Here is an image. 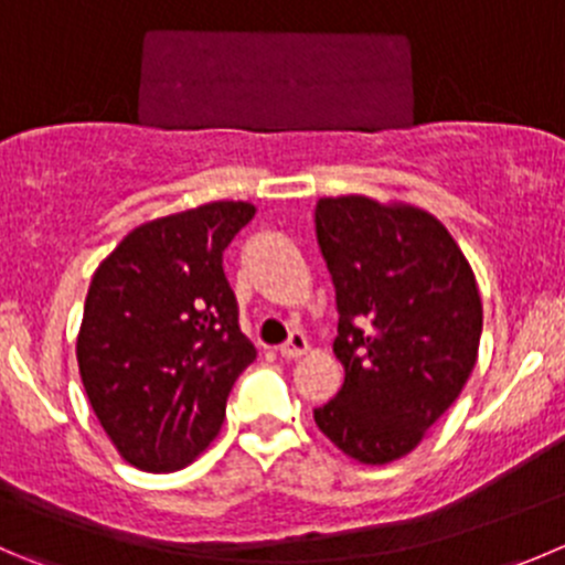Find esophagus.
<instances>
[{
    "instance_id": "1",
    "label": "esophagus",
    "mask_w": 565,
    "mask_h": 565,
    "mask_svg": "<svg viewBox=\"0 0 565 565\" xmlns=\"http://www.w3.org/2000/svg\"><path fill=\"white\" fill-rule=\"evenodd\" d=\"M307 351H309V340L300 334V331H292V334H289V340L278 348V354H281L284 360H298V356H303Z\"/></svg>"
}]
</instances>
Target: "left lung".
Masks as SVG:
<instances>
[{"label":"left lung","mask_w":565,"mask_h":565,"mask_svg":"<svg viewBox=\"0 0 565 565\" xmlns=\"http://www.w3.org/2000/svg\"><path fill=\"white\" fill-rule=\"evenodd\" d=\"M315 234L334 281V356L345 367L315 424L351 460H402L477 365V278L446 225L418 205L320 198Z\"/></svg>","instance_id":"1"}]
</instances>
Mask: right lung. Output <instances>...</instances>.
Here are the masks:
<instances>
[{"instance_id": "1", "label": "right lung", "mask_w": 565, "mask_h": 565, "mask_svg": "<svg viewBox=\"0 0 565 565\" xmlns=\"http://www.w3.org/2000/svg\"><path fill=\"white\" fill-rule=\"evenodd\" d=\"M253 214L245 200H214L150 220L94 273L77 365L99 426L141 471L198 460L256 360L223 273V250Z\"/></svg>"}]
</instances>
